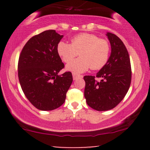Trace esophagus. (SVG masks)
<instances>
[{"label": "esophagus", "instance_id": "obj_1", "mask_svg": "<svg viewBox=\"0 0 150 150\" xmlns=\"http://www.w3.org/2000/svg\"><path fill=\"white\" fill-rule=\"evenodd\" d=\"M82 77V75H78V74L75 73H73V77L74 80H75L77 77Z\"/></svg>", "mask_w": 150, "mask_h": 150}]
</instances>
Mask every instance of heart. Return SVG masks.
<instances>
[{"instance_id": "b5f03b06", "label": "heart", "mask_w": 150, "mask_h": 150, "mask_svg": "<svg viewBox=\"0 0 150 150\" xmlns=\"http://www.w3.org/2000/svg\"><path fill=\"white\" fill-rule=\"evenodd\" d=\"M56 51L65 63H69L80 52V58L66 65L68 70L80 73L90 68L94 70L102 68L108 61L111 47L106 39L96 34L81 33L71 37L70 44L60 42Z\"/></svg>"}]
</instances>
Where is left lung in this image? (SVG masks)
Listing matches in <instances>:
<instances>
[{
    "label": "left lung",
    "instance_id": "1",
    "mask_svg": "<svg viewBox=\"0 0 150 150\" xmlns=\"http://www.w3.org/2000/svg\"><path fill=\"white\" fill-rule=\"evenodd\" d=\"M111 53L97 75H86L85 97L89 106L99 111L112 109L123 100L131 83L130 56L123 42L108 32Z\"/></svg>",
    "mask_w": 150,
    "mask_h": 150
}]
</instances>
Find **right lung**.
<instances>
[{
	"label": "right lung",
	"instance_id": "add662e5",
	"mask_svg": "<svg viewBox=\"0 0 150 150\" xmlns=\"http://www.w3.org/2000/svg\"><path fill=\"white\" fill-rule=\"evenodd\" d=\"M63 37L53 30L37 34L26 43L19 57L21 88L31 104L42 111L60 107L73 82L70 72L58 74L65 67L56 51Z\"/></svg>",
	"mask_w": 150,
	"mask_h": 150
}]
</instances>
